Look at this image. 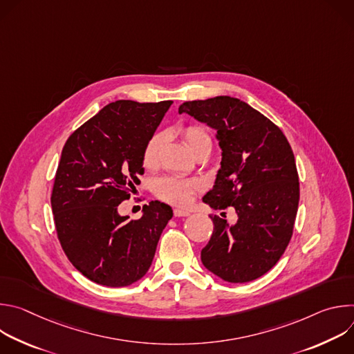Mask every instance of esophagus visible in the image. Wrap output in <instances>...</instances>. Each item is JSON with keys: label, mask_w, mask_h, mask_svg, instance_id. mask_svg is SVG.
<instances>
[{"label": "esophagus", "mask_w": 354, "mask_h": 354, "mask_svg": "<svg viewBox=\"0 0 354 354\" xmlns=\"http://www.w3.org/2000/svg\"><path fill=\"white\" fill-rule=\"evenodd\" d=\"M174 216H175V217H187V216H190V213H189L187 210L175 209V210H174Z\"/></svg>", "instance_id": "obj_1"}]
</instances>
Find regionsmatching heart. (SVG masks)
I'll return each instance as SVG.
<instances>
[{
  "instance_id": "b5f03b06",
  "label": "heart",
  "mask_w": 354,
  "mask_h": 354,
  "mask_svg": "<svg viewBox=\"0 0 354 354\" xmlns=\"http://www.w3.org/2000/svg\"><path fill=\"white\" fill-rule=\"evenodd\" d=\"M183 137L192 151H194L201 145V144H212V137L207 133V130L201 126L197 124H190L183 129ZM164 144V134L162 133H156L148 138V141L144 145L142 149V165L148 169L154 168L158 161H160V153H161V147ZM154 193L168 201V203L178 205V206H185L192 200L193 194L200 189V183L193 179H182L176 176H165L160 178L154 182Z\"/></svg>"
}]
</instances>
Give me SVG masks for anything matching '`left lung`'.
Wrapping results in <instances>:
<instances>
[{
	"mask_svg": "<svg viewBox=\"0 0 354 354\" xmlns=\"http://www.w3.org/2000/svg\"><path fill=\"white\" fill-rule=\"evenodd\" d=\"M217 130L223 149L216 185L203 201L214 210L235 209L234 225L210 214L214 230L201 262L230 283L252 281L281 258L292 236L299 182L291 145L261 112L231 96L189 100L179 106Z\"/></svg>",
	"mask_w": 354,
	"mask_h": 354,
	"instance_id": "left-lung-1",
	"label": "left lung"
}]
</instances>
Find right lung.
<instances>
[{
  "label": "right lung",
  "instance_id": "add662e5",
  "mask_svg": "<svg viewBox=\"0 0 354 354\" xmlns=\"http://www.w3.org/2000/svg\"><path fill=\"white\" fill-rule=\"evenodd\" d=\"M172 100H116L66 141L56 171L52 210L57 238L73 266L93 283L124 287L153 263L172 209L151 201L138 220L118 213L144 174L142 149Z\"/></svg>",
  "mask_w": 354,
  "mask_h": 354
}]
</instances>
